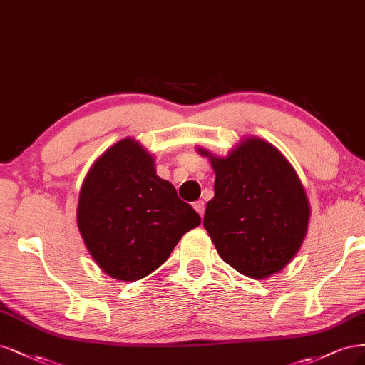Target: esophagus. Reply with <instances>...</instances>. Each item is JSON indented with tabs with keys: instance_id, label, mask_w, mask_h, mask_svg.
Listing matches in <instances>:
<instances>
[{
	"instance_id": "34e87169",
	"label": "esophagus",
	"mask_w": 365,
	"mask_h": 365,
	"mask_svg": "<svg viewBox=\"0 0 365 365\" xmlns=\"http://www.w3.org/2000/svg\"><path fill=\"white\" fill-rule=\"evenodd\" d=\"M192 206H194V209H195V212H197L200 217H203L205 210H206V206H205L203 200H198V202H195Z\"/></svg>"
}]
</instances>
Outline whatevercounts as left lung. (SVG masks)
Segmentation results:
<instances>
[{"mask_svg": "<svg viewBox=\"0 0 365 365\" xmlns=\"http://www.w3.org/2000/svg\"><path fill=\"white\" fill-rule=\"evenodd\" d=\"M215 171V195L203 226L221 259L252 279L284 269L307 237L309 203L284 155L259 138H247L227 158L205 148Z\"/></svg>", "mask_w": 365, "mask_h": 365, "instance_id": "obj_1", "label": "left lung"}]
</instances>
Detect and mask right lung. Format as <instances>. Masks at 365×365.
Returning <instances> with one entry per match:
<instances>
[{
  "label": "right lung",
  "instance_id": "1",
  "mask_svg": "<svg viewBox=\"0 0 365 365\" xmlns=\"http://www.w3.org/2000/svg\"><path fill=\"white\" fill-rule=\"evenodd\" d=\"M202 220L160 179L155 159L135 139L106 150L81 185L77 225L106 274L123 282L148 276Z\"/></svg>",
  "mask_w": 365,
  "mask_h": 365
}]
</instances>
